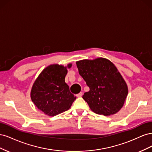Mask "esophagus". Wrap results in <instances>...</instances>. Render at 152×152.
I'll return each mask as SVG.
<instances>
[{"label": "esophagus", "instance_id": "1", "mask_svg": "<svg viewBox=\"0 0 152 152\" xmlns=\"http://www.w3.org/2000/svg\"><path fill=\"white\" fill-rule=\"evenodd\" d=\"M82 94H83V93H79V94H77L76 95V96H77V97H78V98H79V97H82Z\"/></svg>", "mask_w": 152, "mask_h": 152}]
</instances>
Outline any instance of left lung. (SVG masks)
I'll use <instances>...</instances> for the list:
<instances>
[{
	"label": "left lung",
	"instance_id": "left-lung-1",
	"mask_svg": "<svg viewBox=\"0 0 152 152\" xmlns=\"http://www.w3.org/2000/svg\"><path fill=\"white\" fill-rule=\"evenodd\" d=\"M76 64L79 74L89 87L82 98L92 111L104 116L117 113L125 102L128 88L116 66L103 58L83 59Z\"/></svg>",
	"mask_w": 152,
	"mask_h": 152
}]
</instances>
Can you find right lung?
<instances>
[{"instance_id":"1","label":"right lung","mask_w":152,"mask_h":152,"mask_svg":"<svg viewBox=\"0 0 152 152\" xmlns=\"http://www.w3.org/2000/svg\"><path fill=\"white\" fill-rule=\"evenodd\" d=\"M67 66L58 64L44 69L35 81L31 90V101L39 110L49 116H55L66 111L76 99L70 92L65 79Z\"/></svg>"}]
</instances>
